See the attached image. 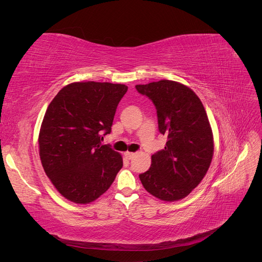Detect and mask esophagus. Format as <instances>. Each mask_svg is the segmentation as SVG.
Wrapping results in <instances>:
<instances>
[{"instance_id":"obj_1","label":"esophagus","mask_w":262,"mask_h":262,"mask_svg":"<svg viewBox=\"0 0 262 262\" xmlns=\"http://www.w3.org/2000/svg\"><path fill=\"white\" fill-rule=\"evenodd\" d=\"M134 155H136V154L132 153V152H125V153H124V156H125L126 158H128V160H131V158H133Z\"/></svg>"}]
</instances>
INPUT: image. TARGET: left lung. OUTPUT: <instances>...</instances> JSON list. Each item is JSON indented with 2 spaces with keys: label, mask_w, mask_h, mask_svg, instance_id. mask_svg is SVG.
Here are the masks:
<instances>
[{
  "label": "left lung",
  "mask_w": 262,
  "mask_h": 262,
  "mask_svg": "<svg viewBox=\"0 0 262 262\" xmlns=\"http://www.w3.org/2000/svg\"><path fill=\"white\" fill-rule=\"evenodd\" d=\"M156 108L158 130L167 136L165 148L152 155L148 170L140 173L147 192L164 201L187 196L200 184L213 157L209 119L195 93L178 82L162 80L136 85Z\"/></svg>",
  "instance_id": "1"
}]
</instances>
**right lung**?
Segmentation results:
<instances>
[{
  "label": "right lung",
  "mask_w": 262,
  "mask_h": 262,
  "mask_svg": "<svg viewBox=\"0 0 262 262\" xmlns=\"http://www.w3.org/2000/svg\"><path fill=\"white\" fill-rule=\"evenodd\" d=\"M126 91L123 84L71 83L48 106L39 132V154L47 176L68 200H96L121 169V155L101 141L112 132Z\"/></svg>",
  "instance_id": "add662e5"
}]
</instances>
